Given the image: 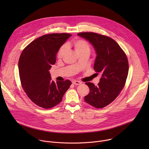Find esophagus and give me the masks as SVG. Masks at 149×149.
I'll return each instance as SVG.
<instances>
[{
  "label": "esophagus",
  "mask_w": 149,
  "mask_h": 149,
  "mask_svg": "<svg viewBox=\"0 0 149 149\" xmlns=\"http://www.w3.org/2000/svg\"><path fill=\"white\" fill-rule=\"evenodd\" d=\"M72 84H73L76 85V86H78V85L81 84V82L80 81H79L74 80V81H72Z\"/></svg>",
  "instance_id": "34e87169"
}]
</instances>
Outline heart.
Here are the masks:
<instances>
[{
    "mask_svg": "<svg viewBox=\"0 0 149 149\" xmlns=\"http://www.w3.org/2000/svg\"><path fill=\"white\" fill-rule=\"evenodd\" d=\"M67 47H72L75 52L78 55L80 54L87 53L90 54L91 48L88 42L83 39H77L72 42H68L65 45L62 46L58 51L57 56L58 58H62L67 52Z\"/></svg>",
    "mask_w": 149,
    "mask_h": 149,
    "instance_id": "heart-1",
    "label": "heart"
}]
</instances>
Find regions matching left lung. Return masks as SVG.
<instances>
[{"label": "left lung", "instance_id": "8db88e82", "mask_svg": "<svg viewBox=\"0 0 149 149\" xmlns=\"http://www.w3.org/2000/svg\"><path fill=\"white\" fill-rule=\"evenodd\" d=\"M93 46L97 55L94 70L101 74L98 86L86 82L90 88L85 101L93 107L101 109L113 102L123 90L129 72L127 56L112 38L93 32L77 34Z\"/></svg>", "mask_w": 149, "mask_h": 149}]
</instances>
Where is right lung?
<instances>
[{"label": "right lung", "mask_w": 149, "mask_h": 149, "mask_svg": "<svg viewBox=\"0 0 149 149\" xmlns=\"http://www.w3.org/2000/svg\"><path fill=\"white\" fill-rule=\"evenodd\" d=\"M71 36L65 33L43 35L31 42L20 56L18 68L22 87L40 107L48 109L58 105L72 84L70 80L51 81L49 71L59 48Z\"/></svg>", "instance_id": "obj_1"}]
</instances>
